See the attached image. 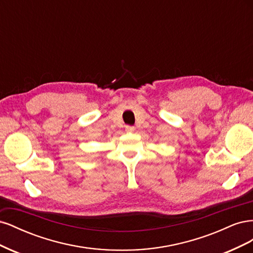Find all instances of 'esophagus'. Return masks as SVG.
<instances>
[{"label":"esophagus","instance_id":"1","mask_svg":"<svg viewBox=\"0 0 253 253\" xmlns=\"http://www.w3.org/2000/svg\"><path fill=\"white\" fill-rule=\"evenodd\" d=\"M126 131L127 133H133V132L135 131V127H134V126H127L126 127Z\"/></svg>","mask_w":253,"mask_h":253}]
</instances>
